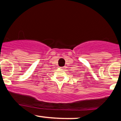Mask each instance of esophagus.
Masks as SVG:
<instances>
[{
	"instance_id": "esophagus-1",
	"label": "esophagus",
	"mask_w": 121,
	"mask_h": 121,
	"mask_svg": "<svg viewBox=\"0 0 121 121\" xmlns=\"http://www.w3.org/2000/svg\"><path fill=\"white\" fill-rule=\"evenodd\" d=\"M61 68H64L63 67H61Z\"/></svg>"
}]
</instances>
